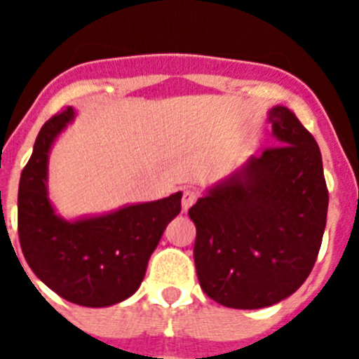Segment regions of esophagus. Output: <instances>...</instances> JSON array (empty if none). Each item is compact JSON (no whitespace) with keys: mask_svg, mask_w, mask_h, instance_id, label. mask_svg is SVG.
I'll use <instances>...</instances> for the list:
<instances>
[{"mask_svg":"<svg viewBox=\"0 0 359 359\" xmlns=\"http://www.w3.org/2000/svg\"><path fill=\"white\" fill-rule=\"evenodd\" d=\"M198 198H199L198 190H194V189H185V190H183V196H182V207H183V210H189V208L192 207V205H194L196 199H198Z\"/></svg>","mask_w":359,"mask_h":359,"instance_id":"obj_1","label":"esophagus"}]
</instances>
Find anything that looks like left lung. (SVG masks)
I'll return each instance as SVG.
<instances>
[{
	"label": "left lung",
	"instance_id": "left-lung-1",
	"mask_svg": "<svg viewBox=\"0 0 359 359\" xmlns=\"http://www.w3.org/2000/svg\"><path fill=\"white\" fill-rule=\"evenodd\" d=\"M278 145L252 156L189 210L201 290L221 306L261 309L309 277L327 221L316 140L287 107L269 111Z\"/></svg>",
	"mask_w": 359,
	"mask_h": 359
}]
</instances>
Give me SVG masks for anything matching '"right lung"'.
Here are the masks:
<instances>
[{
  "label": "right lung",
  "mask_w": 359,
  "mask_h": 359,
  "mask_svg": "<svg viewBox=\"0 0 359 359\" xmlns=\"http://www.w3.org/2000/svg\"><path fill=\"white\" fill-rule=\"evenodd\" d=\"M73 116L66 107L44 123L21 172L19 244L36 277L59 297L79 306L107 307L140 287L149 257L182 210V192L73 223L59 217L46 190L48 152Z\"/></svg>",
  "instance_id": "1"
}]
</instances>
